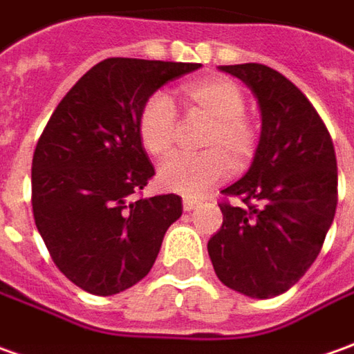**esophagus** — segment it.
Returning <instances> with one entry per match:
<instances>
[{"mask_svg": "<svg viewBox=\"0 0 354 354\" xmlns=\"http://www.w3.org/2000/svg\"><path fill=\"white\" fill-rule=\"evenodd\" d=\"M182 203H184V211H194V209L201 205L197 199H192V197H184V201H182Z\"/></svg>", "mask_w": 354, "mask_h": 354, "instance_id": "esophagus-1", "label": "esophagus"}]
</instances>
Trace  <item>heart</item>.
Returning a JSON list of instances; mask_svg holds the SVG:
<instances>
[{"mask_svg": "<svg viewBox=\"0 0 354 354\" xmlns=\"http://www.w3.org/2000/svg\"><path fill=\"white\" fill-rule=\"evenodd\" d=\"M187 114L209 120L199 155H176L158 168V184L184 196H203L230 174L244 170L256 157L258 129L244 116L246 98L236 83L225 77H205L180 88ZM141 145L155 158L172 153L178 137V118L167 95H153L137 120Z\"/></svg>", "mask_w": 354, "mask_h": 354, "instance_id": "heart-1", "label": "heart"}]
</instances>
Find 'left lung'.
<instances>
[{
	"label": "left lung",
	"mask_w": 354,
	"mask_h": 354,
	"mask_svg": "<svg viewBox=\"0 0 354 354\" xmlns=\"http://www.w3.org/2000/svg\"><path fill=\"white\" fill-rule=\"evenodd\" d=\"M256 96L258 151L248 172L223 189V227L207 242L223 285L252 298L283 295L318 258L337 207L333 141L310 100L261 64L218 66Z\"/></svg>",
	"instance_id": "8db88e82"
}]
</instances>
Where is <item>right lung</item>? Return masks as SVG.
<instances>
[{"instance_id": "right-lung-1", "label": "right lung", "mask_w": 354, "mask_h": 354, "mask_svg": "<svg viewBox=\"0 0 354 354\" xmlns=\"http://www.w3.org/2000/svg\"><path fill=\"white\" fill-rule=\"evenodd\" d=\"M201 64L108 57L64 96L32 157V213L57 269L91 295L110 297L151 271L174 194L137 197L155 174L137 120L168 81Z\"/></svg>"}]
</instances>
